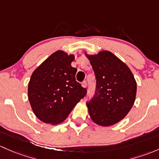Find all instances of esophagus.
Returning a JSON list of instances; mask_svg holds the SVG:
<instances>
[{"label": "esophagus", "mask_w": 159, "mask_h": 159, "mask_svg": "<svg viewBox=\"0 0 159 159\" xmlns=\"http://www.w3.org/2000/svg\"><path fill=\"white\" fill-rule=\"evenodd\" d=\"M82 86H83V87L86 88V86H87V82L83 81V83H82Z\"/></svg>", "instance_id": "34e87169"}]
</instances>
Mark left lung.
<instances>
[{
  "label": "left lung",
  "instance_id": "8db88e82",
  "mask_svg": "<svg viewBox=\"0 0 159 159\" xmlns=\"http://www.w3.org/2000/svg\"><path fill=\"white\" fill-rule=\"evenodd\" d=\"M96 76V91L86 102L92 120L109 126L123 119L133 106L137 85L133 74L122 60L104 50L86 55Z\"/></svg>",
  "mask_w": 159,
  "mask_h": 159
}]
</instances>
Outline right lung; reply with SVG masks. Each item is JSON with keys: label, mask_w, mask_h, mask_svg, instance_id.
I'll use <instances>...</instances> for the list:
<instances>
[{"label": "right lung", "mask_w": 159, "mask_h": 159, "mask_svg": "<svg viewBox=\"0 0 159 159\" xmlns=\"http://www.w3.org/2000/svg\"><path fill=\"white\" fill-rule=\"evenodd\" d=\"M73 55L59 50L51 54L33 73L28 84V99L33 112L45 123L63 122L86 95L76 80Z\"/></svg>", "instance_id": "1"}]
</instances>
